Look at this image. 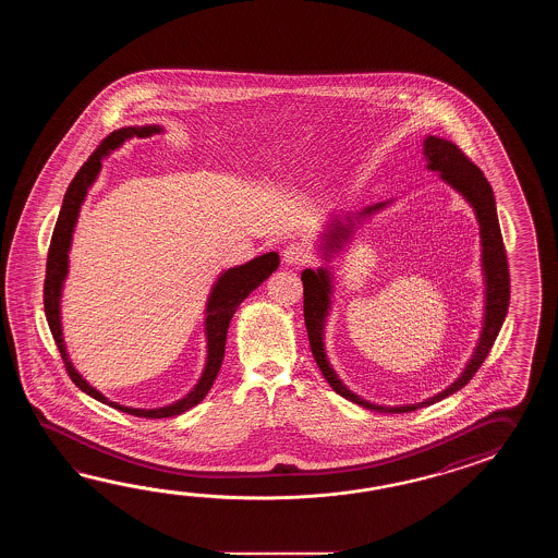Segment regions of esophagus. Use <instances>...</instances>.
Wrapping results in <instances>:
<instances>
[{
  "label": "esophagus",
  "mask_w": 558,
  "mask_h": 558,
  "mask_svg": "<svg viewBox=\"0 0 558 558\" xmlns=\"http://www.w3.org/2000/svg\"><path fill=\"white\" fill-rule=\"evenodd\" d=\"M311 259V253L305 243H289L283 250V263L284 265H291V267H301Z\"/></svg>",
  "instance_id": "1"
}]
</instances>
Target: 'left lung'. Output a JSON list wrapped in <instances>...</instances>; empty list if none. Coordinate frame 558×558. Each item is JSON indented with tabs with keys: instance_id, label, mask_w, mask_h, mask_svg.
Masks as SVG:
<instances>
[{
	"instance_id": "8db88e82",
	"label": "left lung",
	"mask_w": 558,
	"mask_h": 558,
	"mask_svg": "<svg viewBox=\"0 0 558 558\" xmlns=\"http://www.w3.org/2000/svg\"><path fill=\"white\" fill-rule=\"evenodd\" d=\"M423 145H425V159H427L428 169L439 171L440 179L463 195L469 205L473 207L476 221L481 227V247H483L481 257H483V274H485V319H483V331L478 337L476 349H474L473 356L469 359L466 367L463 368L461 377L449 385L445 391L437 392L435 397H428L427 401H423V403L401 404V407L368 403L355 392L349 391L341 379L337 377V373L332 371L331 363L325 353V343H323L325 323H327V315L331 308V271H329V267H319L317 271L305 269L301 274L308 344H311V351L319 365L320 373L331 385L332 391L339 392L351 403L361 404V407L377 411V413H411L421 407L439 403L440 399L463 389L464 385L473 379L478 367L485 363L486 355L490 353V347L495 343L498 331L507 317V311H509V262H507V251H505V243L500 235L497 205H495V195L490 190V183L486 181L485 173L474 166L473 161L454 143L428 135ZM387 205L389 203H375L359 214L344 215L343 221L335 219L329 226V231L323 235V243H320L325 262H331L332 253L343 250L344 243L353 235L356 226H361V221H365L367 217L377 214Z\"/></svg>"
}]
</instances>
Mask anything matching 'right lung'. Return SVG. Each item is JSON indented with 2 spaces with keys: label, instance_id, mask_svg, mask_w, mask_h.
Masks as SVG:
<instances>
[{
  "label": "right lung",
  "instance_id": "add662e5",
  "mask_svg": "<svg viewBox=\"0 0 558 558\" xmlns=\"http://www.w3.org/2000/svg\"><path fill=\"white\" fill-rule=\"evenodd\" d=\"M159 125H145V128H121L116 130L111 135H107L104 142L99 143V147L94 154L89 155V159L85 161L84 167L75 173L70 187L65 191L63 205H61L60 217L51 235L49 243L48 265H46V283H44V307H46V317H48L49 329L56 339V344L60 349L61 359L68 368V375L72 377L73 383L87 392L89 397H94L99 403L109 404L118 411L130 413V415L143 416V418H166V416H175L190 411L191 407L202 403L205 395L211 389L215 377L223 363L226 355L227 329L229 323L233 319L239 305L243 303V299L250 295L251 291H255L259 284L277 271L279 267V255L271 251L265 253L262 257H255L245 265H239L233 269H227L219 275V279L215 281L214 289L207 299V308H205V337H207V361L203 368L202 377L197 380V385L191 389L183 399H179L175 403L159 407V409H133L125 404L113 403L101 392L92 387L87 380L75 371L68 349L63 343V332H61V289L63 281L68 277L70 269V250H72L73 229L77 223V215L82 209V203L85 202L87 190L95 183V179L101 171V159L106 155L111 154L113 149H118L131 137H149L154 133H161Z\"/></svg>",
  "mask_w": 558,
  "mask_h": 558
}]
</instances>
